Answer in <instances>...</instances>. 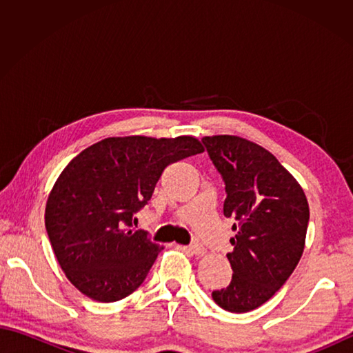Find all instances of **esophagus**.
I'll list each match as a JSON object with an SVG mask.
<instances>
[{"mask_svg":"<svg viewBox=\"0 0 353 353\" xmlns=\"http://www.w3.org/2000/svg\"><path fill=\"white\" fill-rule=\"evenodd\" d=\"M185 252H188L191 254H196V256H203V254L206 253L205 247L200 245V244H191V245H185L183 247Z\"/></svg>","mask_w":353,"mask_h":353,"instance_id":"34e87169","label":"esophagus"}]
</instances>
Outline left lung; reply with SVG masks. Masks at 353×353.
I'll return each instance as SVG.
<instances>
[{
    "label": "left lung",
    "mask_w": 353,
    "mask_h": 353,
    "mask_svg": "<svg viewBox=\"0 0 353 353\" xmlns=\"http://www.w3.org/2000/svg\"><path fill=\"white\" fill-rule=\"evenodd\" d=\"M203 144L226 185L223 212L235 220L228 253L232 281L212 291L229 312H249L287 282L302 258L310 206L302 186L276 157L232 134L205 137Z\"/></svg>",
    "instance_id": "8db88e82"
}]
</instances>
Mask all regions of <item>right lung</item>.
Segmentation results:
<instances>
[{
    "label": "right lung",
    "mask_w": 353,
    "mask_h": 353,
    "mask_svg": "<svg viewBox=\"0 0 353 353\" xmlns=\"http://www.w3.org/2000/svg\"><path fill=\"white\" fill-rule=\"evenodd\" d=\"M203 150L194 137L106 138L66 165L48 196L45 228L74 287L110 303L144 282L163 247L133 229V215L170 163Z\"/></svg>",
    "instance_id": "add662e5"
}]
</instances>
